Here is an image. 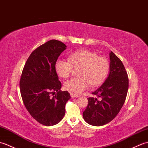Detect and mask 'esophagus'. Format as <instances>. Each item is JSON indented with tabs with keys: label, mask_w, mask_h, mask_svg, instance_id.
Returning <instances> with one entry per match:
<instances>
[{
	"label": "esophagus",
	"mask_w": 148,
	"mask_h": 148,
	"mask_svg": "<svg viewBox=\"0 0 148 148\" xmlns=\"http://www.w3.org/2000/svg\"><path fill=\"white\" fill-rule=\"evenodd\" d=\"M71 96L72 98H74V97H79V95H77V94H75L74 93H71Z\"/></svg>",
	"instance_id": "obj_1"
}]
</instances>
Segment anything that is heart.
I'll return each instance as SVG.
<instances>
[{
	"instance_id": "1",
	"label": "heart",
	"mask_w": 148,
	"mask_h": 148,
	"mask_svg": "<svg viewBox=\"0 0 148 148\" xmlns=\"http://www.w3.org/2000/svg\"><path fill=\"white\" fill-rule=\"evenodd\" d=\"M73 68H80L79 77L71 78L64 83V88L70 92L79 94L87 89L100 85L108 77L110 64L105 56H99L96 52L88 49H80L69 56V61L58 59L55 64L58 76L67 78L72 73Z\"/></svg>"
}]
</instances>
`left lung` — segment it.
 Returning a JSON list of instances; mask_svg holds the SVG:
<instances>
[{"instance_id": "left-lung-1", "label": "left lung", "mask_w": 148, "mask_h": 148, "mask_svg": "<svg viewBox=\"0 0 148 148\" xmlns=\"http://www.w3.org/2000/svg\"><path fill=\"white\" fill-rule=\"evenodd\" d=\"M110 72L101 86L89 97L88 104L83 112L84 120L93 126H102L114 119L123 106L128 89L127 72L121 60L109 53Z\"/></svg>"}]
</instances>
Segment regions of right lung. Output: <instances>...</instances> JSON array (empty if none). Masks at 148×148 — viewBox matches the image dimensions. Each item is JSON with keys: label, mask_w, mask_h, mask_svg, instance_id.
Masks as SVG:
<instances>
[{"label": "right lung", "mask_w": 148, "mask_h": 148, "mask_svg": "<svg viewBox=\"0 0 148 148\" xmlns=\"http://www.w3.org/2000/svg\"><path fill=\"white\" fill-rule=\"evenodd\" d=\"M66 48L65 44L55 39L39 46L28 58L20 77L25 106L37 121L45 126H53L62 120L66 103L71 99L67 91L60 90L62 84L55 70L56 61Z\"/></svg>", "instance_id": "obj_1"}]
</instances>
